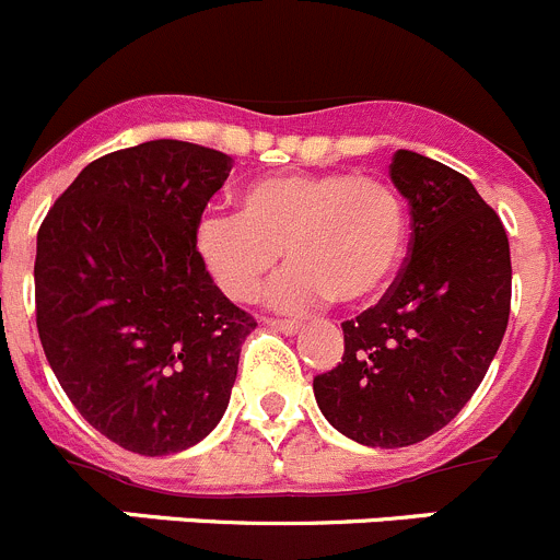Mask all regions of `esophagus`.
I'll return each mask as SVG.
<instances>
[{"label": "esophagus", "mask_w": 560, "mask_h": 560, "mask_svg": "<svg viewBox=\"0 0 560 560\" xmlns=\"http://www.w3.org/2000/svg\"><path fill=\"white\" fill-rule=\"evenodd\" d=\"M267 326L269 329L282 331V335H296V331L302 329V324H299V320H291V318H269Z\"/></svg>", "instance_id": "esophagus-1"}]
</instances>
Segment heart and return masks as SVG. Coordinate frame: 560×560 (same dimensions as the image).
I'll return each instance as SVG.
<instances>
[{
    "label": "heart",
    "mask_w": 560,
    "mask_h": 560,
    "mask_svg": "<svg viewBox=\"0 0 560 560\" xmlns=\"http://www.w3.org/2000/svg\"><path fill=\"white\" fill-rule=\"evenodd\" d=\"M406 240L400 192L340 171L256 179L240 192V214H203L196 225L203 269L236 302L256 296L285 247L291 267L267 291L280 310L378 296L400 267Z\"/></svg>",
    "instance_id": "b5f03b06"
}]
</instances>
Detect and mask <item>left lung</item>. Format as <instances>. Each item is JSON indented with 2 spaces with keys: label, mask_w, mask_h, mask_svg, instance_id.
Wrapping results in <instances>:
<instances>
[{
  "label": "left lung",
  "mask_w": 560,
  "mask_h": 560,
  "mask_svg": "<svg viewBox=\"0 0 560 560\" xmlns=\"http://www.w3.org/2000/svg\"><path fill=\"white\" fill-rule=\"evenodd\" d=\"M389 176L411 209L406 267L375 307L342 324V362L313 381L326 422L378 450L419 444L460 413L512 302L506 231L468 176L408 149Z\"/></svg>",
  "instance_id": "obj_1"
}]
</instances>
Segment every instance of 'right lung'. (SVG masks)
Instances as JSON below:
<instances>
[{"label":"right lung","mask_w":560,"mask_h":560,"mask_svg":"<svg viewBox=\"0 0 560 560\" xmlns=\"http://www.w3.org/2000/svg\"><path fill=\"white\" fill-rule=\"evenodd\" d=\"M229 171V154L174 138L119 149L86 165L37 231L48 364L81 417L136 455L185 452L218 428L256 329L196 253Z\"/></svg>","instance_id":"obj_1"}]
</instances>
